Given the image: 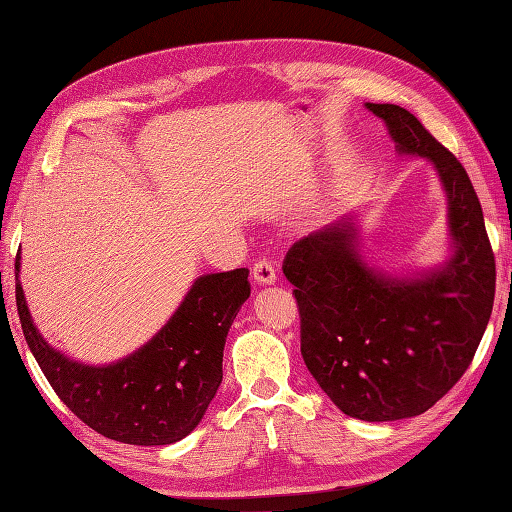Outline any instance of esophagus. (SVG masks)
Segmentation results:
<instances>
[{"label": "esophagus", "instance_id": "34e87169", "mask_svg": "<svg viewBox=\"0 0 512 512\" xmlns=\"http://www.w3.org/2000/svg\"><path fill=\"white\" fill-rule=\"evenodd\" d=\"M253 277L257 284H273L277 279V268L268 259H257L253 266Z\"/></svg>", "mask_w": 512, "mask_h": 512}]
</instances>
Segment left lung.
Segmentation results:
<instances>
[{
  "instance_id": "obj_1",
  "label": "left lung",
  "mask_w": 512,
  "mask_h": 512,
  "mask_svg": "<svg viewBox=\"0 0 512 512\" xmlns=\"http://www.w3.org/2000/svg\"><path fill=\"white\" fill-rule=\"evenodd\" d=\"M398 154L427 158L449 200L453 255L416 279L369 268L352 217L288 250L284 275L301 317V356L343 413L367 422L420 416L469 369L491 319L495 255L469 173L416 116L367 103Z\"/></svg>"
}]
</instances>
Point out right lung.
Listing matches in <instances>:
<instances>
[{
  "label": "right lung",
  "mask_w": 512,
  "mask_h": 512,
  "mask_svg": "<svg viewBox=\"0 0 512 512\" xmlns=\"http://www.w3.org/2000/svg\"><path fill=\"white\" fill-rule=\"evenodd\" d=\"M15 262L17 312L32 356L76 418L101 436L162 447L198 427L222 383L226 334L250 297L248 268L202 275L154 339L112 365H83L39 334Z\"/></svg>",
  "instance_id": "right-lung-1"
}]
</instances>
